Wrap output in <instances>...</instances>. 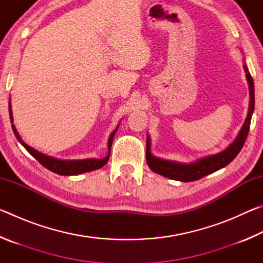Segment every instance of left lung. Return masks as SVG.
<instances>
[{
    "label": "left lung",
    "instance_id": "8db88e82",
    "mask_svg": "<svg viewBox=\"0 0 263 263\" xmlns=\"http://www.w3.org/2000/svg\"><path fill=\"white\" fill-rule=\"evenodd\" d=\"M243 69L245 73H246V79L249 88V106L247 117L245 119L242 126L240 128L238 136L235 137L233 142H231L228 147L222 149L219 153L208 155V157L201 158L190 163H182L172 161V160H163L154 157L152 152H151V138L147 135V139H146V161H147L148 167L152 169L154 173H158L160 175L166 176L168 179L181 182L197 181L204 176L212 174V173L228 166V164L237 157L238 153L241 151L245 144V140H246L247 138L249 125H251L252 115L254 112L255 105L254 82H253L251 74L248 72L246 62L243 64Z\"/></svg>",
    "mask_w": 263,
    "mask_h": 263
}]
</instances>
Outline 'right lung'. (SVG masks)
Wrapping results in <instances>:
<instances>
[{"instance_id": "right-lung-1", "label": "right lung", "mask_w": 263, "mask_h": 263, "mask_svg": "<svg viewBox=\"0 0 263 263\" xmlns=\"http://www.w3.org/2000/svg\"><path fill=\"white\" fill-rule=\"evenodd\" d=\"M9 115H10V122H11V127L12 131H14L15 136L17 138L23 147L28 151V152L32 155L34 159H37L39 162H41L44 167L47 168L48 171H51L55 174L64 175V176H70V175H79L82 174V173L87 172H92L95 169H100L104 166V164L108 162L110 158V152H111V145H112L114 137L116 135V131L118 130V126L115 128V130L111 132V135L108 139V154L103 159H83V160H61V159H55L52 157H48L46 154H43L38 152L37 149H34L25 144L22 139L20 133L17 132L16 126L14 125V117H12V108H11V101L9 100Z\"/></svg>"}]
</instances>
